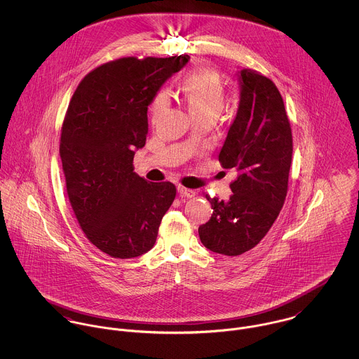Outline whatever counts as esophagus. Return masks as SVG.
Wrapping results in <instances>:
<instances>
[{"instance_id": "34e87169", "label": "esophagus", "mask_w": 359, "mask_h": 359, "mask_svg": "<svg viewBox=\"0 0 359 359\" xmlns=\"http://www.w3.org/2000/svg\"><path fill=\"white\" fill-rule=\"evenodd\" d=\"M178 189V194L181 195V196H184V198H188V199H191V198H195V195H196V192L195 191H192V189H188V188H184V187H178L177 188Z\"/></svg>"}]
</instances>
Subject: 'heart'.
<instances>
[{
  "label": "heart",
  "instance_id": "obj_1",
  "mask_svg": "<svg viewBox=\"0 0 359 359\" xmlns=\"http://www.w3.org/2000/svg\"><path fill=\"white\" fill-rule=\"evenodd\" d=\"M182 93L195 118H217L225 104V88L214 70L198 69L188 73L182 81ZM168 104L165 93L157 95L152 104V121H156Z\"/></svg>",
  "mask_w": 359,
  "mask_h": 359
}]
</instances>
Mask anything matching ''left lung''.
<instances>
[{
    "mask_svg": "<svg viewBox=\"0 0 359 359\" xmlns=\"http://www.w3.org/2000/svg\"><path fill=\"white\" fill-rule=\"evenodd\" d=\"M239 104L218 154L239 175L229 201L205 195L211 218L199 226L205 249L224 256L249 252L266 235L287 192L293 141L276 86L252 69L236 72Z\"/></svg>",
    "mask_w": 359,
    "mask_h": 359,
    "instance_id": "8db88e82",
    "label": "left lung"
}]
</instances>
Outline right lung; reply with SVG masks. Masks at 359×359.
<instances>
[{
	"instance_id": "obj_1",
	"label": "right lung",
	"mask_w": 359,
	"mask_h": 359,
	"mask_svg": "<svg viewBox=\"0 0 359 359\" xmlns=\"http://www.w3.org/2000/svg\"><path fill=\"white\" fill-rule=\"evenodd\" d=\"M189 59L106 63L84 77L70 101L59 148L69 201L90 242L110 257L148 253L175 199L171 182L149 184L133 160L145 147L148 106Z\"/></svg>"
}]
</instances>
